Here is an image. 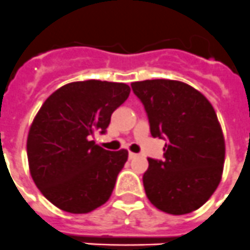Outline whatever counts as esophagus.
Returning a JSON list of instances; mask_svg holds the SVG:
<instances>
[{"label":"esophagus","instance_id":"1","mask_svg":"<svg viewBox=\"0 0 250 250\" xmlns=\"http://www.w3.org/2000/svg\"><path fill=\"white\" fill-rule=\"evenodd\" d=\"M136 156H138V154H135V152H131V151L129 152V159H130V160H132V159H135Z\"/></svg>","mask_w":250,"mask_h":250}]
</instances>
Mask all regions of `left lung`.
Returning a JSON list of instances; mask_svg holds the SVG:
<instances>
[{
    "instance_id": "left-lung-1",
    "label": "left lung",
    "mask_w": 250,
    "mask_h": 250,
    "mask_svg": "<svg viewBox=\"0 0 250 250\" xmlns=\"http://www.w3.org/2000/svg\"><path fill=\"white\" fill-rule=\"evenodd\" d=\"M154 138L167 139L164 160L149 158L143 176L159 210L183 215L199 209L222 180L225 141L215 110L202 92L175 80L136 81Z\"/></svg>"
}]
</instances>
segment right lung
I'll return each mask as SVG.
<instances>
[{"label": "right lung", "mask_w": 250, "mask_h": 250, "mask_svg": "<svg viewBox=\"0 0 250 250\" xmlns=\"http://www.w3.org/2000/svg\"><path fill=\"white\" fill-rule=\"evenodd\" d=\"M129 85L87 80L51 94L27 136L30 174L48 202L67 213L85 214L105 204L129 152L109 151L91 140L105 134L111 114L125 103Z\"/></svg>", "instance_id": "right-lung-1"}]
</instances>
